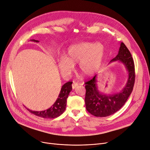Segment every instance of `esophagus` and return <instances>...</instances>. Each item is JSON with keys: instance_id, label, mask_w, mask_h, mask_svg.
<instances>
[{"instance_id": "esophagus-1", "label": "esophagus", "mask_w": 150, "mask_h": 150, "mask_svg": "<svg viewBox=\"0 0 150 150\" xmlns=\"http://www.w3.org/2000/svg\"><path fill=\"white\" fill-rule=\"evenodd\" d=\"M78 86H79V83L76 82H75V81L73 82V83H72V89H75Z\"/></svg>"}]
</instances>
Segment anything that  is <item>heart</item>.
<instances>
[{"mask_svg":"<svg viewBox=\"0 0 150 150\" xmlns=\"http://www.w3.org/2000/svg\"><path fill=\"white\" fill-rule=\"evenodd\" d=\"M105 54V48L99 42H82L70 46L64 56L57 61L61 74L69 76L78 63L80 72L86 76L94 75L100 68Z\"/></svg>","mask_w":150,"mask_h":150,"instance_id":"obj_1","label":"heart"}]
</instances>
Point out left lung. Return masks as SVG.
<instances>
[{"mask_svg":"<svg viewBox=\"0 0 150 150\" xmlns=\"http://www.w3.org/2000/svg\"><path fill=\"white\" fill-rule=\"evenodd\" d=\"M117 61L125 66L127 71V80L120 92L105 94L100 91L97 84V75L85 83L86 108L89 113L95 116L106 117L118 111L125 105L132 91L135 82L134 63L131 53L122 42L118 54L110 63Z\"/></svg>","mask_w":150,"mask_h":150,"instance_id":"obj_1","label":"left lung"}]
</instances>
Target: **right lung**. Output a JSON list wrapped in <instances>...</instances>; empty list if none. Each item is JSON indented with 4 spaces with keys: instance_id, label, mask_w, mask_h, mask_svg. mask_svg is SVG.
Here are the masks:
<instances>
[{
    "instance_id": "1",
    "label": "right lung",
    "mask_w": 150,
    "mask_h": 150,
    "mask_svg": "<svg viewBox=\"0 0 150 150\" xmlns=\"http://www.w3.org/2000/svg\"><path fill=\"white\" fill-rule=\"evenodd\" d=\"M30 41L37 43L39 42L38 40H30ZM71 84H72V82L69 81L64 84L61 88L60 93L58 96L56 102L49 108L43 110V111H33V110L28 109V108H26L30 113L43 118H57V117L62 115L64 112L65 110H66L67 99L70 92L72 89Z\"/></svg>"
}]
</instances>
